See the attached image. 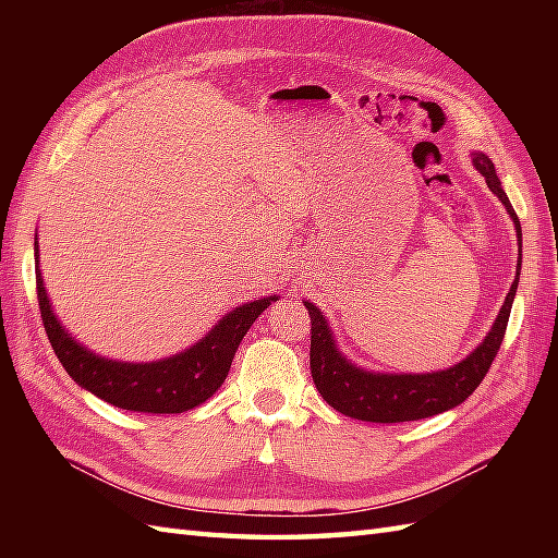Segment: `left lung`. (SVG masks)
I'll return each mask as SVG.
<instances>
[{
	"instance_id": "1",
	"label": "left lung",
	"mask_w": 558,
	"mask_h": 558,
	"mask_svg": "<svg viewBox=\"0 0 558 558\" xmlns=\"http://www.w3.org/2000/svg\"><path fill=\"white\" fill-rule=\"evenodd\" d=\"M472 165H475L480 174L487 180V186L506 206L508 216L513 218L515 225L518 244H523L520 220L515 216L511 201H508L506 192L501 189V180L494 170V162L489 160V156H484V153H472ZM518 276L520 272H515V280L506 294L501 312L496 316L487 338L480 342V348L472 350V354L450 366V369L432 374H376L360 369L357 364H352L345 354L338 350L333 330L328 328L326 316L318 312L312 302H304L312 322L310 364L318 393H322V398L330 408L348 414L352 420L381 424L424 420L432 417V414L460 405V402L468 400V396H472V390L482 384V378L487 376L496 352L501 348L508 316H511V306L515 300Z\"/></svg>"
}]
</instances>
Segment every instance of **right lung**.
I'll use <instances>...</instances> for the list:
<instances>
[{"label":"right lung","mask_w":558,"mask_h":558,"mask_svg":"<svg viewBox=\"0 0 558 558\" xmlns=\"http://www.w3.org/2000/svg\"><path fill=\"white\" fill-rule=\"evenodd\" d=\"M35 240H38V234H35ZM35 256H38V242H35ZM35 286H38V304L47 338H50V345L66 374L81 388L90 390L93 396L114 408L153 414L186 412L216 393L230 372L234 352L246 330L264 314V310H268L270 302L278 300L272 294V298H260L236 306L208 330L206 338H201L184 352L158 362L134 364L105 360L83 348L52 314L40 268H35Z\"/></svg>","instance_id":"1"}]
</instances>
